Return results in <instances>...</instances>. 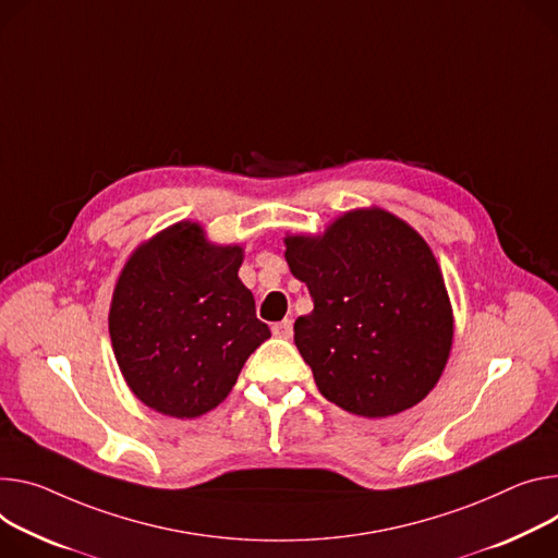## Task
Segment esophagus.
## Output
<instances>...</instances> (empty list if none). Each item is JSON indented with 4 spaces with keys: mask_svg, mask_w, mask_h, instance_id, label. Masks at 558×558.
I'll list each match as a JSON object with an SVG mask.
<instances>
[{
    "mask_svg": "<svg viewBox=\"0 0 558 558\" xmlns=\"http://www.w3.org/2000/svg\"><path fill=\"white\" fill-rule=\"evenodd\" d=\"M271 331H274L276 338H291L293 325H291V320H280V323H276V325L271 327Z\"/></svg>",
    "mask_w": 558,
    "mask_h": 558,
    "instance_id": "1",
    "label": "esophagus"
}]
</instances>
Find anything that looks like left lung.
Segmentation results:
<instances>
[{"mask_svg":"<svg viewBox=\"0 0 558 558\" xmlns=\"http://www.w3.org/2000/svg\"><path fill=\"white\" fill-rule=\"evenodd\" d=\"M314 312L293 342L320 393L367 418L400 414L438 383L453 336L442 274L427 242L383 209L338 218L325 235L284 240Z\"/></svg>","mask_w":558,"mask_h":558,"instance_id":"1","label":"left lung"}]
</instances>
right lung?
Here are the masks:
<instances>
[{
    "mask_svg": "<svg viewBox=\"0 0 558 558\" xmlns=\"http://www.w3.org/2000/svg\"><path fill=\"white\" fill-rule=\"evenodd\" d=\"M240 246H214L193 222L142 244L109 314L118 365L133 393L173 418L211 412L269 336L240 282Z\"/></svg>",
    "mask_w": 558,
    "mask_h": 558,
    "instance_id": "add662e5",
    "label": "right lung"
}]
</instances>
